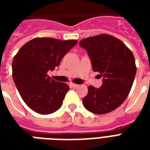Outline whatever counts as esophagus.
<instances>
[{
    "instance_id": "esophagus-1",
    "label": "esophagus",
    "mask_w": 150,
    "mask_h": 150,
    "mask_svg": "<svg viewBox=\"0 0 150 150\" xmlns=\"http://www.w3.org/2000/svg\"><path fill=\"white\" fill-rule=\"evenodd\" d=\"M70 87H71V88H76V87H78L79 85L76 84V83H70Z\"/></svg>"
}]
</instances>
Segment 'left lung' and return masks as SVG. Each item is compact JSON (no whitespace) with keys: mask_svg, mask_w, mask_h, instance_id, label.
<instances>
[{"mask_svg":"<svg viewBox=\"0 0 150 150\" xmlns=\"http://www.w3.org/2000/svg\"><path fill=\"white\" fill-rule=\"evenodd\" d=\"M79 46L87 50L93 71L103 77L100 88L88 87L83 106L95 114L115 110L125 100L134 81L137 67L132 51L120 40L104 34L81 40Z\"/></svg>","mask_w":150,"mask_h":150,"instance_id":"8db88e82","label":"left lung"}]
</instances>
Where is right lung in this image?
I'll return each mask as SVG.
<instances>
[{"label":"right lung","mask_w":150,"mask_h":150,"mask_svg":"<svg viewBox=\"0 0 150 150\" xmlns=\"http://www.w3.org/2000/svg\"><path fill=\"white\" fill-rule=\"evenodd\" d=\"M77 40L36 38L25 43L14 56L12 69L17 89L28 107L40 114L59 109L69 86L50 79L54 71Z\"/></svg>","instance_id":"right-lung-1"}]
</instances>
